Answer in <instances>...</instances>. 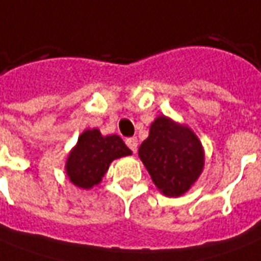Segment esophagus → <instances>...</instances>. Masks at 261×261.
Listing matches in <instances>:
<instances>
[{"label":"esophagus","instance_id":"34e87169","mask_svg":"<svg viewBox=\"0 0 261 261\" xmlns=\"http://www.w3.org/2000/svg\"><path fill=\"white\" fill-rule=\"evenodd\" d=\"M126 145L130 147V150L133 151V153H135V151H137V149H138V139H137V138H127L126 139Z\"/></svg>","mask_w":261,"mask_h":261}]
</instances>
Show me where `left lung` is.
<instances>
[{"label": "left lung", "mask_w": 261, "mask_h": 261, "mask_svg": "<svg viewBox=\"0 0 261 261\" xmlns=\"http://www.w3.org/2000/svg\"><path fill=\"white\" fill-rule=\"evenodd\" d=\"M138 155L155 187L171 198L186 194L204 165L203 146L194 131L164 115L151 123Z\"/></svg>", "instance_id": "1"}]
</instances>
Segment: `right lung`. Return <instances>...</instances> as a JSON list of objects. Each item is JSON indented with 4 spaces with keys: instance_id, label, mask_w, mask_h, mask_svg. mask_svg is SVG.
<instances>
[{
    "instance_id": "1",
    "label": "right lung",
    "mask_w": 261,
    "mask_h": 261,
    "mask_svg": "<svg viewBox=\"0 0 261 261\" xmlns=\"http://www.w3.org/2000/svg\"><path fill=\"white\" fill-rule=\"evenodd\" d=\"M130 154L119 135L102 137L97 128L85 130L67 157L66 173L74 186L90 190L101 181L114 160Z\"/></svg>"
}]
</instances>
